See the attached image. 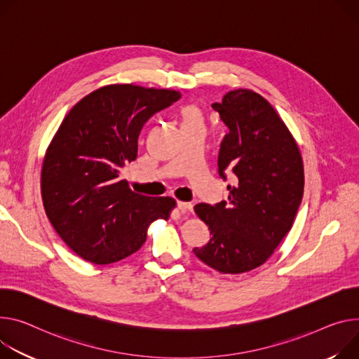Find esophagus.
Returning a JSON list of instances; mask_svg holds the SVG:
<instances>
[{"instance_id": "obj_1", "label": "esophagus", "mask_w": 359, "mask_h": 359, "mask_svg": "<svg viewBox=\"0 0 359 359\" xmlns=\"http://www.w3.org/2000/svg\"><path fill=\"white\" fill-rule=\"evenodd\" d=\"M177 208L184 215H190L193 212V205L187 203V202H177Z\"/></svg>"}]
</instances>
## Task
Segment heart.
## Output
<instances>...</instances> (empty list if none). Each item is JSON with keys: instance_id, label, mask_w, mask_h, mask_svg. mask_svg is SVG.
Segmentation results:
<instances>
[{"instance_id": "heart-1", "label": "heart", "mask_w": 359, "mask_h": 359, "mask_svg": "<svg viewBox=\"0 0 359 359\" xmlns=\"http://www.w3.org/2000/svg\"><path fill=\"white\" fill-rule=\"evenodd\" d=\"M180 117H182V126L183 127H187V126H203V123H205L203 110L198 104L186 106L182 110Z\"/></svg>"}]
</instances>
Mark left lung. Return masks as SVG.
Wrapping results in <instances>:
<instances>
[{
	"mask_svg": "<svg viewBox=\"0 0 359 359\" xmlns=\"http://www.w3.org/2000/svg\"><path fill=\"white\" fill-rule=\"evenodd\" d=\"M212 107L229 128L219 173L233 172L236 183L227 186V202L194 206L212 238L193 253L220 273L238 275L264 265L290 231L304 194V161L285 121L256 91L232 90Z\"/></svg>",
	"mask_w": 359,
	"mask_h": 359,
	"instance_id": "8db88e82",
	"label": "left lung"
}]
</instances>
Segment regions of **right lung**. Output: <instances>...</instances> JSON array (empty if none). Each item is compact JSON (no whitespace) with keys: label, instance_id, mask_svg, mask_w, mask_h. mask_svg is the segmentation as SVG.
I'll return each instance as SVG.
<instances>
[{"label":"right lung","instance_id":"add662e5","mask_svg":"<svg viewBox=\"0 0 359 359\" xmlns=\"http://www.w3.org/2000/svg\"><path fill=\"white\" fill-rule=\"evenodd\" d=\"M180 97L179 90L109 84L61 121L44 154L41 198L58 236L87 262L107 265L133 255L149 226L176 208L170 196L133 191L121 175L137 157L144 123Z\"/></svg>","mask_w":359,"mask_h":359}]
</instances>
